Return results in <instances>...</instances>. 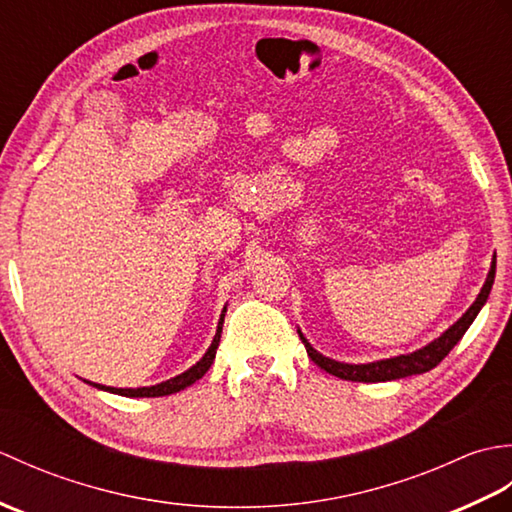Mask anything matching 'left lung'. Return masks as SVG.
Segmentation results:
<instances>
[{"instance_id": "obj_1", "label": "left lung", "mask_w": 512, "mask_h": 512, "mask_svg": "<svg viewBox=\"0 0 512 512\" xmlns=\"http://www.w3.org/2000/svg\"><path fill=\"white\" fill-rule=\"evenodd\" d=\"M495 264H497V257L493 255V262H491V270H488L484 286L480 290V295L473 301V306L466 310L462 317L455 321L447 332H442L436 341H431L429 345L420 347V350L411 352V354H400L394 358H383V361H374V363H363V365H350V363H339V361H332V358L319 354L314 347L308 343L306 336L299 332L303 345H306V352L312 358L314 363H317L325 372L336 376V378H343V380H354V383H385V380H396V378H405V376H413V374H424L429 372V369L436 367L444 356H447L458 341L464 336V332L471 328V323L475 321L477 314L484 308V303L491 295V288H493V281H495Z\"/></svg>"}]
</instances>
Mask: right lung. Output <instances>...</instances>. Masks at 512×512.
<instances>
[{"label": "right lung", "mask_w": 512, "mask_h": 512, "mask_svg": "<svg viewBox=\"0 0 512 512\" xmlns=\"http://www.w3.org/2000/svg\"><path fill=\"white\" fill-rule=\"evenodd\" d=\"M224 312L220 314V323H217V332L213 336V343L209 345V350L200 358L198 363L193 367H189L187 372H182L176 378H169L165 383H158V385H151V387H136V389H118V387H105L99 383H90V380H85V383H90L96 389H103V391H110V394H118V396H127V398H158V396H169V394H176V391L187 389L189 385H193L195 380H200L206 372H209V367L215 361V352H217V345H220V336H222V323H224Z\"/></svg>", "instance_id": "1"}]
</instances>
